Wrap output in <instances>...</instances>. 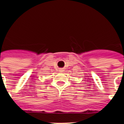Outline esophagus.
<instances>
[{"label": "esophagus", "instance_id": "1", "mask_svg": "<svg viewBox=\"0 0 124 124\" xmlns=\"http://www.w3.org/2000/svg\"><path fill=\"white\" fill-rule=\"evenodd\" d=\"M64 71V70H63V69H60V72H62V71Z\"/></svg>", "mask_w": 124, "mask_h": 124}]
</instances>
